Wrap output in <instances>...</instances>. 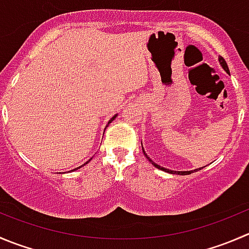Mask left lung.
<instances>
[{"label": "left lung", "mask_w": 249, "mask_h": 249, "mask_svg": "<svg viewBox=\"0 0 249 249\" xmlns=\"http://www.w3.org/2000/svg\"><path fill=\"white\" fill-rule=\"evenodd\" d=\"M219 63H220V66L223 67V69H224V71H226V73H229V74H230V71H229V67H228V64H226L225 59H224L223 57H219ZM142 151H143L144 156L147 157V159H148V160L151 161V163H152V165H154V166H156V168L160 169V170L165 171V173H170V174H178V175H189V174L194 173L195 170H198V169H195V170H190V171H175V170H170V169L163 168V166H160V165H158V164H157V163H154V161L152 160V159L149 158L148 156H147V154H146V152H144V149H143V146H142ZM202 168H203V166H202ZM199 169H201V168H199Z\"/></svg>", "instance_id": "left-lung-1"}]
</instances>
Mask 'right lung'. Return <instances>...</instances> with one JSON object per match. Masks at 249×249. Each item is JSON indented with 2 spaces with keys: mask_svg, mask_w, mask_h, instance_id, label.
I'll use <instances>...</instances> for the list:
<instances>
[{
  "mask_svg": "<svg viewBox=\"0 0 249 249\" xmlns=\"http://www.w3.org/2000/svg\"><path fill=\"white\" fill-rule=\"evenodd\" d=\"M117 115H118V114H115V115H114V117H113V118H110V120H109V122H108V124H109V123H112V122H113V120H114V119H115V118H117ZM91 159H92V158H90V159H89V160H88V161H86V163H85V164H83V165H80V166H78V168L73 169V170H71V171H74V170H78V169L83 168V166H84V165H86V164H88V163H89V161H90V160H91Z\"/></svg>",
  "mask_w": 249,
  "mask_h": 249,
  "instance_id": "obj_1",
  "label": "right lung"
}]
</instances>
